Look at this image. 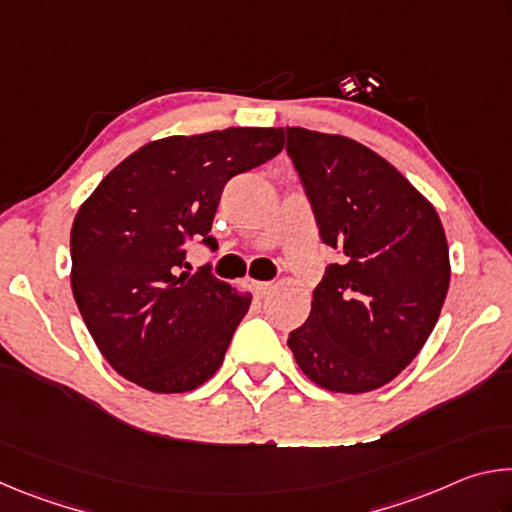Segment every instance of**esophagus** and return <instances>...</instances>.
<instances>
[{"instance_id":"34e87169","label":"esophagus","mask_w":512,"mask_h":512,"mask_svg":"<svg viewBox=\"0 0 512 512\" xmlns=\"http://www.w3.org/2000/svg\"><path fill=\"white\" fill-rule=\"evenodd\" d=\"M248 287L253 293H257V296H264V293H268V289H271V282H259V280H248Z\"/></svg>"}]
</instances>
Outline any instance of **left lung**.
<instances>
[{
	"label": "left lung",
	"instance_id": "1",
	"mask_svg": "<svg viewBox=\"0 0 512 512\" xmlns=\"http://www.w3.org/2000/svg\"><path fill=\"white\" fill-rule=\"evenodd\" d=\"M287 153L320 239L341 253L289 348L325 391H375L436 327L452 273L443 223L391 162L350 137L287 126Z\"/></svg>",
	"mask_w": 512,
	"mask_h": 512
}]
</instances>
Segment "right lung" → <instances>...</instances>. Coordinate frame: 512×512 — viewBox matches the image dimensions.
<instances>
[{
  "label": "right lung",
  "mask_w": 512,
  "mask_h": 512,
  "mask_svg": "<svg viewBox=\"0 0 512 512\" xmlns=\"http://www.w3.org/2000/svg\"><path fill=\"white\" fill-rule=\"evenodd\" d=\"M282 128H225L144 144L90 194L72 225V291L103 357L151 393H187L221 368L250 307L185 244L210 237L225 183L275 158Z\"/></svg>",
  "instance_id": "add662e5"
}]
</instances>
